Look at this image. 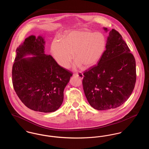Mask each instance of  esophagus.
<instances>
[{
	"label": "esophagus",
	"mask_w": 149,
	"mask_h": 149,
	"mask_svg": "<svg viewBox=\"0 0 149 149\" xmlns=\"http://www.w3.org/2000/svg\"><path fill=\"white\" fill-rule=\"evenodd\" d=\"M74 76H77L79 78L81 79H82L83 77H84V75H83V74L81 73V72H79V73H75V74H74Z\"/></svg>",
	"instance_id": "obj_1"
}]
</instances>
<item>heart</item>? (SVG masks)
I'll return each mask as SVG.
<instances>
[{"label":"heart","mask_w":149,"mask_h":149,"mask_svg":"<svg viewBox=\"0 0 149 149\" xmlns=\"http://www.w3.org/2000/svg\"><path fill=\"white\" fill-rule=\"evenodd\" d=\"M106 38L100 32L89 29H79L68 32L62 40L55 39L51 45V52L57 63L68 68L74 58V68L82 66L85 69L98 63L106 48Z\"/></svg>","instance_id":"1"}]
</instances>
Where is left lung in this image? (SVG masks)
Returning a JSON list of instances; mask_svg holds the SVG:
<instances>
[{"mask_svg": "<svg viewBox=\"0 0 149 149\" xmlns=\"http://www.w3.org/2000/svg\"><path fill=\"white\" fill-rule=\"evenodd\" d=\"M83 74L85 97L94 109H114L128 99L136 83V61L118 32L114 29L109 32L106 50L98 64Z\"/></svg>", "mask_w": 149, "mask_h": 149, "instance_id": "8db88e82", "label": "left lung"}]
</instances>
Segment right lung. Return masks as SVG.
Returning a JSON list of instances; mask_svg holds the SVG:
<instances>
[{
	"mask_svg": "<svg viewBox=\"0 0 149 149\" xmlns=\"http://www.w3.org/2000/svg\"><path fill=\"white\" fill-rule=\"evenodd\" d=\"M45 43L41 36L26 38L16 50L12 75L22 102L35 111L49 113L62 104L64 89L72 74L45 54ZM29 54L34 56L24 58Z\"/></svg>",
	"mask_w": 149,
	"mask_h": 149,
	"instance_id": "1",
	"label": "right lung"
}]
</instances>
